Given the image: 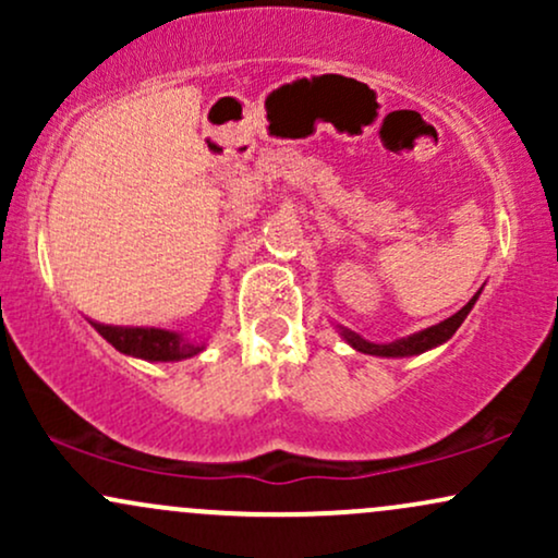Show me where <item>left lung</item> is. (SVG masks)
<instances>
[{
  "label": "left lung",
  "instance_id": "8db88e82",
  "mask_svg": "<svg viewBox=\"0 0 558 558\" xmlns=\"http://www.w3.org/2000/svg\"><path fill=\"white\" fill-rule=\"evenodd\" d=\"M477 296H480V293H475V296L466 301V304L457 312V315H451L448 319H444V323L433 325V328L414 332V336H409V338H401V341H393V343H369V341H364L362 336H356V332H351V330H345V328H341V336L351 345H354L356 351H362V354H373V356H414V354H422V351L435 349V345L446 343L448 338H451L453 332L459 330V325L464 323L466 315H470V310H472V306H475Z\"/></svg>",
  "mask_w": 558,
  "mask_h": 558
}]
</instances>
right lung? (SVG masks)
I'll return each instance as SVG.
<instances>
[{
    "label": "right lung",
    "instance_id": "right-lung-1",
    "mask_svg": "<svg viewBox=\"0 0 558 558\" xmlns=\"http://www.w3.org/2000/svg\"><path fill=\"white\" fill-rule=\"evenodd\" d=\"M101 338H107L114 349L128 356H138L146 362H181L196 356L204 343L185 341L183 336L159 328H118V325L92 323Z\"/></svg>",
    "mask_w": 558,
    "mask_h": 558
}]
</instances>
